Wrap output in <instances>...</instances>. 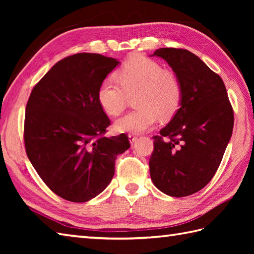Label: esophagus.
Instances as JSON below:
<instances>
[{"instance_id": "34e87169", "label": "esophagus", "mask_w": 254, "mask_h": 254, "mask_svg": "<svg viewBox=\"0 0 254 254\" xmlns=\"http://www.w3.org/2000/svg\"><path fill=\"white\" fill-rule=\"evenodd\" d=\"M127 136H128V139H130V143H131V144H133V143H135V142H136V139H137L136 134L130 133V134H128Z\"/></svg>"}]
</instances>
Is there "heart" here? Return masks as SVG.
<instances>
[{"mask_svg":"<svg viewBox=\"0 0 254 254\" xmlns=\"http://www.w3.org/2000/svg\"><path fill=\"white\" fill-rule=\"evenodd\" d=\"M118 81L102 80L97 99L107 115L119 116L134 96L135 110L116 121V130L142 133L152 128L158 118L169 120L179 110L183 88L179 77L156 61L143 56L128 59L117 72Z\"/></svg>","mask_w":254,"mask_h":254,"instance_id":"obj_1","label":"heart"}]
</instances>
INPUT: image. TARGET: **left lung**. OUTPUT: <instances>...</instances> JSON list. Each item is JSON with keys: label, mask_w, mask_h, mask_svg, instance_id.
I'll list each match as a JSON object with an SVG mask.
<instances>
[{"label": "left lung", "mask_w": 254, "mask_h": 254, "mask_svg": "<svg viewBox=\"0 0 254 254\" xmlns=\"http://www.w3.org/2000/svg\"><path fill=\"white\" fill-rule=\"evenodd\" d=\"M154 56L179 77L183 97L171 121L153 137L150 178L167 195L188 196L216 174L233 134L234 110L222 77L192 52L161 48Z\"/></svg>", "instance_id": "1"}]
</instances>
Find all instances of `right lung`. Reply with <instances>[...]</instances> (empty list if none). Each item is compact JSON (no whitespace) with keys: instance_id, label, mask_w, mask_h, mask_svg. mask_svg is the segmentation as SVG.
<instances>
[{"instance_id":"obj_1","label":"right lung","mask_w":254,"mask_h":254,"mask_svg":"<svg viewBox=\"0 0 254 254\" xmlns=\"http://www.w3.org/2000/svg\"><path fill=\"white\" fill-rule=\"evenodd\" d=\"M117 59L77 53L59 61L31 90L26 106V153L52 192L87 202L109 185L116 159L130 147L122 133L107 137L110 120L97 93Z\"/></svg>"}]
</instances>
